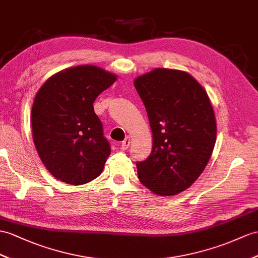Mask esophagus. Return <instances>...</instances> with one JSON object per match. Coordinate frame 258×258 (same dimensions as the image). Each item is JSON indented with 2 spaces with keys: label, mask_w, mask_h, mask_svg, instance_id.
Instances as JSON below:
<instances>
[{
  "label": "esophagus",
  "mask_w": 258,
  "mask_h": 258,
  "mask_svg": "<svg viewBox=\"0 0 258 258\" xmlns=\"http://www.w3.org/2000/svg\"><path fill=\"white\" fill-rule=\"evenodd\" d=\"M129 144H130V138L125 137V139L120 144V149L121 150H127L128 147H129Z\"/></svg>",
  "instance_id": "obj_1"
}]
</instances>
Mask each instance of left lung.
<instances>
[{
  "label": "left lung",
  "instance_id": "left-lung-1",
  "mask_svg": "<svg viewBox=\"0 0 258 258\" xmlns=\"http://www.w3.org/2000/svg\"><path fill=\"white\" fill-rule=\"evenodd\" d=\"M134 83L153 134L152 152L137 162L138 177L156 195H177L200 176L215 148L209 96L189 73L172 69H154Z\"/></svg>",
  "mask_w": 258,
  "mask_h": 258
}]
</instances>
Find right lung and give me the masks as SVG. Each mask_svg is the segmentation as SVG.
<instances>
[{"label":"right lung","instance_id":"1","mask_svg":"<svg viewBox=\"0 0 258 258\" xmlns=\"http://www.w3.org/2000/svg\"><path fill=\"white\" fill-rule=\"evenodd\" d=\"M117 80L95 66L66 69L40 87L31 109V131L37 152L52 176L83 185L103 172L110 154L102 121L93 103Z\"/></svg>","mask_w":258,"mask_h":258}]
</instances>
